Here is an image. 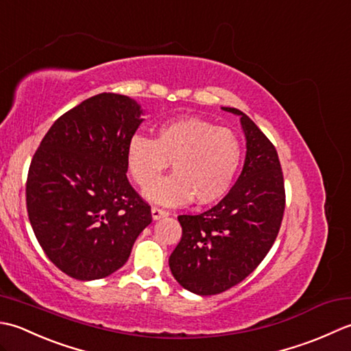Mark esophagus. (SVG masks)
Instances as JSON below:
<instances>
[{
	"mask_svg": "<svg viewBox=\"0 0 351 351\" xmlns=\"http://www.w3.org/2000/svg\"><path fill=\"white\" fill-rule=\"evenodd\" d=\"M152 217H153V219H154V221H157V219H162V218L168 217V212H167V210H163V209H160V207H152Z\"/></svg>",
	"mask_w": 351,
	"mask_h": 351,
	"instance_id": "1",
	"label": "esophagus"
}]
</instances>
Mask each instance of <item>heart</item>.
<instances>
[{
	"instance_id": "obj_1",
	"label": "heart",
	"mask_w": 351,
	"mask_h": 351,
	"mask_svg": "<svg viewBox=\"0 0 351 351\" xmlns=\"http://www.w3.org/2000/svg\"><path fill=\"white\" fill-rule=\"evenodd\" d=\"M175 174L152 182L169 162ZM125 162L133 182L149 202L202 206L223 199L242 163V144L232 130L202 118H178L157 127L154 141L136 133L127 142Z\"/></svg>"
}]
</instances>
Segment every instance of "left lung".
<instances>
[{
    "label": "left lung",
    "instance_id": "obj_1",
    "mask_svg": "<svg viewBox=\"0 0 351 351\" xmlns=\"http://www.w3.org/2000/svg\"><path fill=\"white\" fill-rule=\"evenodd\" d=\"M247 141L242 173L221 202L199 215H180L182 239L169 256V268L184 289L215 295L244 280L263 261L280 230L285 184L274 145L244 112Z\"/></svg>",
    "mask_w": 351,
    "mask_h": 351
}]
</instances>
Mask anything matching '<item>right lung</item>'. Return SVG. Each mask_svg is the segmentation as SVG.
<instances>
[{
    "label": "right lung",
    "instance_id": "1",
    "mask_svg": "<svg viewBox=\"0 0 351 351\" xmlns=\"http://www.w3.org/2000/svg\"><path fill=\"white\" fill-rule=\"evenodd\" d=\"M142 115L130 97H90L56 121L33 156L28 219L48 259L77 280L115 273L152 223L125 176L127 142Z\"/></svg>",
    "mask_w": 351,
    "mask_h": 351
}]
</instances>
